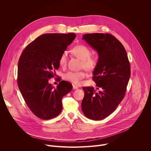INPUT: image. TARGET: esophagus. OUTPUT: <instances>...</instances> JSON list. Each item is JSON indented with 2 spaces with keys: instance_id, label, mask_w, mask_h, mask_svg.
<instances>
[{
  "instance_id": "obj_1",
  "label": "esophagus",
  "mask_w": 151,
  "mask_h": 151,
  "mask_svg": "<svg viewBox=\"0 0 151 151\" xmlns=\"http://www.w3.org/2000/svg\"><path fill=\"white\" fill-rule=\"evenodd\" d=\"M79 87H77L76 85H73V90H76V89H78Z\"/></svg>"
}]
</instances>
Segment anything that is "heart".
Here are the masks:
<instances>
[{
	"label": "heart",
	"instance_id": "heart-1",
	"mask_svg": "<svg viewBox=\"0 0 151 151\" xmlns=\"http://www.w3.org/2000/svg\"><path fill=\"white\" fill-rule=\"evenodd\" d=\"M72 54L82 60L81 66L87 71L94 70L97 64L96 58L91 55L90 50L85 45H79L74 47L72 50ZM59 64L61 67H65L68 62V54L66 52H63L59 58ZM85 71L72 72L70 71L64 75L65 79L72 82L75 84H79L81 81L86 77Z\"/></svg>",
	"mask_w": 151,
	"mask_h": 151
}]
</instances>
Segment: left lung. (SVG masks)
I'll list each match as a JSON object with an SVG mask.
<instances>
[{
	"label": "left lung",
	"instance_id": "obj_1",
	"mask_svg": "<svg viewBox=\"0 0 151 151\" xmlns=\"http://www.w3.org/2000/svg\"><path fill=\"white\" fill-rule=\"evenodd\" d=\"M82 39L97 51L99 60L93 79L97 89L83 87L82 111L88 118L99 121L113 113L123 100L131 71L127 52L121 43L109 33H90Z\"/></svg>",
	"mask_w": 151,
	"mask_h": 151
}]
</instances>
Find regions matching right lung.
I'll list each match as a JSON object with an SVG mask.
<instances>
[{"label":"right lung","mask_w":151,"mask_h":151,"mask_svg":"<svg viewBox=\"0 0 151 151\" xmlns=\"http://www.w3.org/2000/svg\"><path fill=\"white\" fill-rule=\"evenodd\" d=\"M76 37L75 33H46L24 50L18 63L17 83L29 108L37 117L50 119L62 110V98L72 85L61 81L55 88L48 82L58 69L59 58Z\"/></svg>","instance_id":"add662e5"}]
</instances>
